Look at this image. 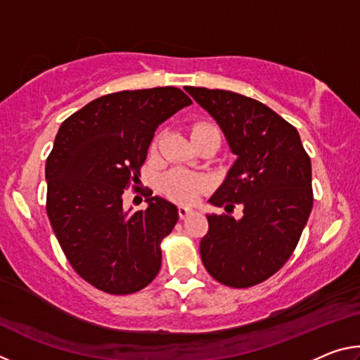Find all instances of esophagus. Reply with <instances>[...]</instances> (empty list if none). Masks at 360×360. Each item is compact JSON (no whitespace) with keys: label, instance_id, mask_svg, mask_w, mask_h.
Returning <instances> with one entry per match:
<instances>
[{"label":"esophagus","instance_id":"obj_1","mask_svg":"<svg viewBox=\"0 0 360 360\" xmlns=\"http://www.w3.org/2000/svg\"><path fill=\"white\" fill-rule=\"evenodd\" d=\"M178 212H179V217L181 219H186L188 216V212H191V208H187V206H179L178 208Z\"/></svg>","mask_w":360,"mask_h":360}]
</instances>
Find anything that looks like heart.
Returning <instances> with one entry per match:
<instances>
[{
	"label": "heart",
	"mask_w": 360,
	"mask_h": 360,
	"mask_svg": "<svg viewBox=\"0 0 360 360\" xmlns=\"http://www.w3.org/2000/svg\"><path fill=\"white\" fill-rule=\"evenodd\" d=\"M203 127L210 125H197L195 129H203ZM160 186L162 191L165 192L169 198L176 200V202L193 203L195 200L198 198V195L208 188V181H206L203 176L188 173L184 172V169H173V172L163 176Z\"/></svg>",
	"instance_id": "1"
}]
</instances>
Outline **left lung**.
Here are the masks:
<instances>
[{
  "label": "left lung",
  "instance_id": "obj_1",
  "mask_svg": "<svg viewBox=\"0 0 360 360\" xmlns=\"http://www.w3.org/2000/svg\"><path fill=\"white\" fill-rule=\"evenodd\" d=\"M224 131L236 155L227 178L210 198L243 217L208 214L200 241L206 270L230 288H251L281 268L294 252L313 208L311 160L300 135L264 103L249 96L186 87Z\"/></svg>",
  "mask_w": 360,
  "mask_h": 360
}]
</instances>
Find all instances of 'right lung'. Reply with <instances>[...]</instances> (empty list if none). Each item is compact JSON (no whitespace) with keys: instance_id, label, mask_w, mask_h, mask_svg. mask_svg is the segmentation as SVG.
<instances>
[{"instance_id":"1","label":"right lung","mask_w":360,"mask_h":360,"mask_svg":"<svg viewBox=\"0 0 360 360\" xmlns=\"http://www.w3.org/2000/svg\"><path fill=\"white\" fill-rule=\"evenodd\" d=\"M188 105L176 87L124 90L90 101L60 125L46 162V211L66 259L94 288L133 294L160 270V243L178 222V208L149 192L148 208L125 210L122 195L139 181L158 125Z\"/></svg>"}]
</instances>
